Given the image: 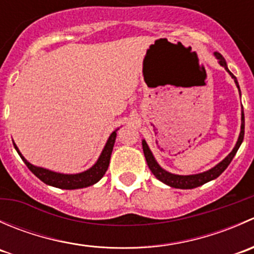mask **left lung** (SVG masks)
Here are the masks:
<instances>
[{
	"instance_id": "8db88e82",
	"label": "left lung",
	"mask_w": 254,
	"mask_h": 254,
	"mask_svg": "<svg viewBox=\"0 0 254 254\" xmlns=\"http://www.w3.org/2000/svg\"><path fill=\"white\" fill-rule=\"evenodd\" d=\"M214 55H215V58L217 59V63L220 64V66H222V67H224L225 70L229 72V75L234 78L238 91H240V86H238L237 78L235 77L234 73L229 70L226 60L224 59V56L219 53H214ZM240 96H241V91H240ZM243 136H245V114H243V109H242V113H241V131H240V135H238V139H237L236 145H235V147L232 148L231 152H230L229 155H227L226 157L221 161V162H219L216 166H214V167L210 168V170L205 171V172L196 173V175H188V176L175 175V173H171V172H168V171L163 170V168L158 165L157 161H156L155 156H153V153L151 152L150 147H148L147 142L145 141V139L142 140V150H143V155H145L146 162H147L148 168H150L151 172L153 173V176H155L158 181H161L162 183L167 184V186L172 187V188L193 189V188H196V187L203 186V184L212 181V179H216L217 177L221 175L225 170H226L227 166L231 163L232 158H234L235 155H236L237 150L240 148L241 143H242V141H243Z\"/></svg>"
}]
</instances>
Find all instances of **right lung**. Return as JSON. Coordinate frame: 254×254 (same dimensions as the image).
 I'll use <instances>...</instances> for the list:
<instances>
[{
    "instance_id": "right-lung-1",
    "label": "right lung",
    "mask_w": 254,
    "mask_h": 254,
    "mask_svg": "<svg viewBox=\"0 0 254 254\" xmlns=\"http://www.w3.org/2000/svg\"><path fill=\"white\" fill-rule=\"evenodd\" d=\"M119 130L115 129L114 131L109 135L108 140H107L106 145H104L103 150H102L101 155H99L97 162L92 166L88 170L83 171L81 173H73V175H67V173H59L54 172V171L47 170V168L38 167V166L32 165L28 162L24 158V156L20 153L19 148L17 147L16 143L13 142L14 148L17 150L18 155L23 160V162L27 165V167L32 171L33 175H35L42 182L45 184L55 188L60 189H79V188H87L89 186H93L97 182L101 181V178L106 175L107 170H108L109 161H111V155L113 151V146H114L115 137H117V131Z\"/></svg>"
}]
</instances>
